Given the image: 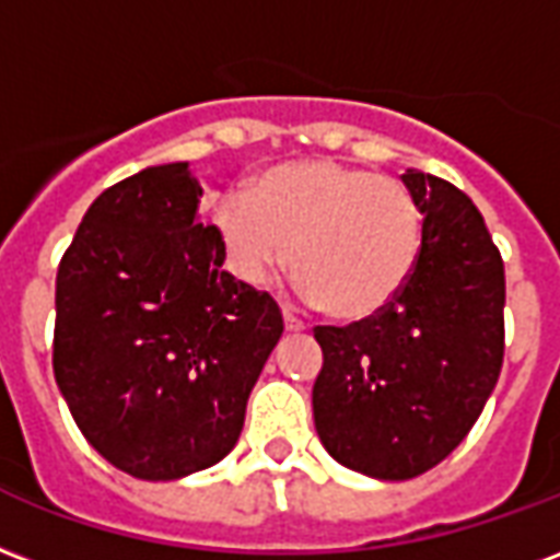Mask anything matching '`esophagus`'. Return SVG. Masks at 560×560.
<instances>
[{"mask_svg":"<svg viewBox=\"0 0 560 560\" xmlns=\"http://www.w3.org/2000/svg\"><path fill=\"white\" fill-rule=\"evenodd\" d=\"M284 329H288V332H305V323H302L300 317H293V314L284 308Z\"/></svg>","mask_w":560,"mask_h":560,"instance_id":"obj_1","label":"esophagus"}]
</instances>
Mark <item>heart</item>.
Segmentation results:
<instances>
[{"instance_id": "obj_1", "label": "heart", "mask_w": 560, "mask_h": 560, "mask_svg": "<svg viewBox=\"0 0 560 560\" xmlns=\"http://www.w3.org/2000/svg\"><path fill=\"white\" fill-rule=\"evenodd\" d=\"M213 231L248 288L269 284L291 255L305 300L320 302L335 320H368L412 279L424 219L395 177L300 160L260 172L248 196L219 198Z\"/></svg>"}]
</instances>
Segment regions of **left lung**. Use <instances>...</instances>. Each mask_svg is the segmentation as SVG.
I'll return each mask as SVG.
<instances>
[{
  "instance_id": "obj_1",
  "label": "left lung",
  "mask_w": 560,
  "mask_h": 560,
  "mask_svg": "<svg viewBox=\"0 0 560 560\" xmlns=\"http://www.w3.org/2000/svg\"><path fill=\"white\" fill-rule=\"evenodd\" d=\"M424 217L416 272L385 312L320 326L314 428L341 466L409 480L466 439L504 359V264L478 207L442 177L400 175Z\"/></svg>"
}]
</instances>
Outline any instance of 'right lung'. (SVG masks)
<instances>
[{
  "mask_svg": "<svg viewBox=\"0 0 560 560\" xmlns=\"http://www.w3.org/2000/svg\"><path fill=\"white\" fill-rule=\"evenodd\" d=\"M201 196L189 163L109 186L56 276L59 392L91 448L132 478L217 466L284 332L272 296L222 269Z\"/></svg>",
  "mask_w": 560,
  "mask_h": 560,
  "instance_id": "right-lung-1",
  "label": "right lung"
}]
</instances>
